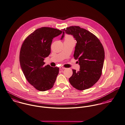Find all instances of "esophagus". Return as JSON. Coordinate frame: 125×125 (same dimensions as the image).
<instances>
[{
	"label": "esophagus",
	"instance_id": "34e87169",
	"mask_svg": "<svg viewBox=\"0 0 125 125\" xmlns=\"http://www.w3.org/2000/svg\"><path fill=\"white\" fill-rule=\"evenodd\" d=\"M59 69H60V70H62V69H65V68H64V67H59Z\"/></svg>",
	"mask_w": 125,
	"mask_h": 125
}]
</instances>
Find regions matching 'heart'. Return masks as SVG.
Wrapping results in <instances>:
<instances>
[{"label": "heart", "instance_id": "b5f03b06", "mask_svg": "<svg viewBox=\"0 0 125 125\" xmlns=\"http://www.w3.org/2000/svg\"><path fill=\"white\" fill-rule=\"evenodd\" d=\"M69 39H72V38L69 35H67L65 37V40H69Z\"/></svg>", "mask_w": 125, "mask_h": 125}]
</instances>
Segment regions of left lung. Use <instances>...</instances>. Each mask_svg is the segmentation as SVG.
I'll return each mask as SVG.
<instances>
[{"label": "left lung", "instance_id": "obj_1", "mask_svg": "<svg viewBox=\"0 0 125 125\" xmlns=\"http://www.w3.org/2000/svg\"><path fill=\"white\" fill-rule=\"evenodd\" d=\"M62 31L61 40L66 33L72 35L77 41L73 56L78 59L80 69L77 72L72 69L69 83L79 90L89 89L101 76L104 59L103 46L95 35L79 26H70L63 29Z\"/></svg>", "mask_w": 125, "mask_h": 125}]
</instances>
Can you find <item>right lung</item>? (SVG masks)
<instances>
[{
    "mask_svg": "<svg viewBox=\"0 0 125 125\" xmlns=\"http://www.w3.org/2000/svg\"><path fill=\"white\" fill-rule=\"evenodd\" d=\"M62 33L54 28L42 27L34 31L21 45L20 63L28 82L36 89L45 91L51 89L59 73L58 67L44 66V58L51 53L54 38Z\"/></svg>",
    "mask_w": 125,
    "mask_h": 125,
    "instance_id": "right-lung-1",
    "label": "right lung"
}]
</instances>
